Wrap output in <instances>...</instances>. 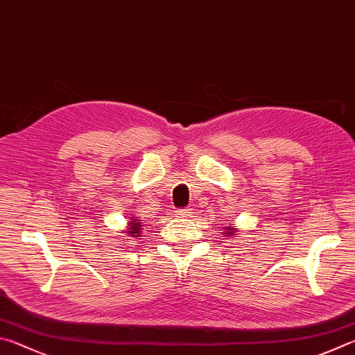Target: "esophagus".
Returning <instances> with one entry per match:
<instances>
[{
	"mask_svg": "<svg viewBox=\"0 0 355 355\" xmlns=\"http://www.w3.org/2000/svg\"><path fill=\"white\" fill-rule=\"evenodd\" d=\"M176 215L179 218H191V216H193V212H191V209H179Z\"/></svg>",
	"mask_w": 355,
	"mask_h": 355,
	"instance_id": "1",
	"label": "esophagus"
}]
</instances>
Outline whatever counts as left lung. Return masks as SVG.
Masks as SVG:
<instances>
[{"mask_svg": "<svg viewBox=\"0 0 355 355\" xmlns=\"http://www.w3.org/2000/svg\"><path fill=\"white\" fill-rule=\"evenodd\" d=\"M237 227H235V226H231V225H229L227 227H225V232H223V234H226V237H231V239H234V237H237Z\"/></svg>", "mask_w": 355, "mask_h": 355, "instance_id": "obj_1", "label": "left lung"}]
</instances>
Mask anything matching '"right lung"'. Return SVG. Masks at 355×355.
Masks as SVG:
<instances>
[{
    "mask_svg": "<svg viewBox=\"0 0 355 355\" xmlns=\"http://www.w3.org/2000/svg\"><path fill=\"white\" fill-rule=\"evenodd\" d=\"M141 223H140V220H137L135 216H129V223H128V227H126V231H124V234L126 235H129V237H132V239H137V237H141Z\"/></svg>",
    "mask_w": 355,
    "mask_h": 355,
    "instance_id": "right-lung-1",
    "label": "right lung"
}]
</instances>
